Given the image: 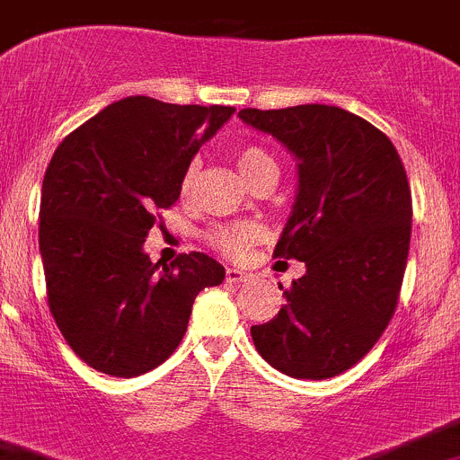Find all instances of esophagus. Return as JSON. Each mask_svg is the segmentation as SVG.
<instances>
[{
	"label": "esophagus",
	"instance_id": "1",
	"mask_svg": "<svg viewBox=\"0 0 460 460\" xmlns=\"http://www.w3.org/2000/svg\"><path fill=\"white\" fill-rule=\"evenodd\" d=\"M249 279H252V274H247V271L235 270V267L226 270V283H247Z\"/></svg>",
	"mask_w": 460,
	"mask_h": 460
}]
</instances>
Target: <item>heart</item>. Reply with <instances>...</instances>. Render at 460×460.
<instances>
[{
    "instance_id": "b5f03b06",
    "label": "heart",
    "mask_w": 460,
    "mask_h": 460,
    "mask_svg": "<svg viewBox=\"0 0 460 460\" xmlns=\"http://www.w3.org/2000/svg\"><path fill=\"white\" fill-rule=\"evenodd\" d=\"M234 159L249 184H253V181H258L265 175L279 177V164L274 162V157H271L262 146L258 144L240 146V148H235ZM193 177H195V164H190V166L186 168L184 177H181V193H189L190 184H193ZM258 238H261V226L253 225V222L217 225L207 231V243L211 244L213 249H217V252L231 258L243 256V253L247 252Z\"/></svg>"
}]
</instances>
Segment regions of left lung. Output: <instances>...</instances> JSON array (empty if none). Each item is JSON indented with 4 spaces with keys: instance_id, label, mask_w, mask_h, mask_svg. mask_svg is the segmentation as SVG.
<instances>
[{
    "instance_id": "8db88e82",
    "label": "left lung",
    "mask_w": 460,
    "mask_h": 460,
    "mask_svg": "<svg viewBox=\"0 0 460 460\" xmlns=\"http://www.w3.org/2000/svg\"><path fill=\"white\" fill-rule=\"evenodd\" d=\"M238 117L296 155V202L274 258L305 262L279 314L252 325L253 343L285 376L328 380L376 346L398 307L413 213L402 159L341 107H247Z\"/></svg>"
}]
</instances>
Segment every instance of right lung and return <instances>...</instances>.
Segmentation results:
<instances>
[{"instance_id": "right-lung-1", "label": "right lung", "mask_w": 460, "mask_h": 460, "mask_svg": "<svg viewBox=\"0 0 460 460\" xmlns=\"http://www.w3.org/2000/svg\"><path fill=\"white\" fill-rule=\"evenodd\" d=\"M234 111L128 96L53 153L40 198L47 301L87 367L114 377L153 371L180 346L199 289L225 280V267L199 252L159 270L144 243L180 199L190 159Z\"/></svg>"}]
</instances>
